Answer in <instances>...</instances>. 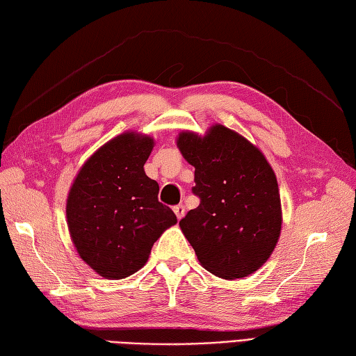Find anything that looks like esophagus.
I'll return each mask as SVG.
<instances>
[{
  "label": "esophagus",
  "instance_id": "1",
  "mask_svg": "<svg viewBox=\"0 0 356 356\" xmlns=\"http://www.w3.org/2000/svg\"><path fill=\"white\" fill-rule=\"evenodd\" d=\"M172 209H174V214L177 216L179 220L185 216V207H184V205H176V207H174Z\"/></svg>",
  "mask_w": 356,
  "mask_h": 356
}]
</instances>
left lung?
Segmentation results:
<instances>
[{
    "instance_id": "left-lung-1",
    "label": "left lung",
    "mask_w": 356,
    "mask_h": 356,
    "mask_svg": "<svg viewBox=\"0 0 356 356\" xmlns=\"http://www.w3.org/2000/svg\"><path fill=\"white\" fill-rule=\"evenodd\" d=\"M177 147L194 171L200 205L179 222L200 264L234 280L266 261L282 231V205L270 165L243 136L223 125L207 136L184 131Z\"/></svg>"
}]
</instances>
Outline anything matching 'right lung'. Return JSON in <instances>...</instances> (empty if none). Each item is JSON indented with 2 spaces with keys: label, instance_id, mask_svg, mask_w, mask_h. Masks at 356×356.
<instances>
[{
  "label": "right lung",
  "instance_id": "obj_1",
  "mask_svg": "<svg viewBox=\"0 0 356 356\" xmlns=\"http://www.w3.org/2000/svg\"><path fill=\"white\" fill-rule=\"evenodd\" d=\"M148 136L124 133L82 166L67 199V223L81 259L104 278L120 280L147 263L154 241L177 217L159 202L143 165Z\"/></svg>",
  "mask_w": 356,
  "mask_h": 356
}]
</instances>
